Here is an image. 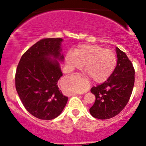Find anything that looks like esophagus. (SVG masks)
Here are the masks:
<instances>
[{"label": "esophagus", "mask_w": 146, "mask_h": 146, "mask_svg": "<svg viewBox=\"0 0 146 146\" xmlns=\"http://www.w3.org/2000/svg\"><path fill=\"white\" fill-rule=\"evenodd\" d=\"M78 76H80V75H78ZM77 95V94H73V95Z\"/></svg>", "instance_id": "obj_1"}]
</instances>
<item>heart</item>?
Here are the masks:
<instances>
[{"mask_svg":"<svg viewBox=\"0 0 146 146\" xmlns=\"http://www.w3.org/2000/svg\"><path fill=\"white\" fill-rule=\"evenodd\" d=\"M65 61L70 71L85 65L87 73L98 83L106 81L111 76L117 64L114 51L98 44L79 45L74 53L69 51L66 54Z\"/></svg>","mask_w":146,"mask_h":146,"instance_id":"obj_1","label":"heart"}]
</instances>
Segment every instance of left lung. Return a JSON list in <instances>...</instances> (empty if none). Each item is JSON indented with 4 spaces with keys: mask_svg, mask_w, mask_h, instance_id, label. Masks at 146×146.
<instances>
[{
    "mask_svg": "<svg viewBox=\"0 0 146 146\" xmlns=\"http://www.w3.org/2000/svg\"><path fill=\"white\" fill-rule=\"evenodd\" d=\"M116 52L117 64L111 76L90 90L95 95V102L90 112L96 119H108L117 115L126 107L133 91L135 81L133 64L118 47Z\"/></svg>",
    "mask_w": 146,
    "mask_h": 146,
    "instance_id": "left-lung-1",
    "label": "left lung"
}]
</instances>
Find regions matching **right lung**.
I'll return each instance as SVG.
<instances>
[{
	"label": "right lung",
	"instance_id": "right-lung-1",
	"mask_svg": "<svg viewBox=\"0 0 146 146\" xmlns=\"http://www.w3.org/2000/svg\"><path fill=\"white\" fill-rule=\"evenodd\" d=\"M61 38H45L22 56L15 73V88L25 108L34 117L51 120L61 114L68 101L57 82L63 76L58 61Z\"/></svg>",
	"mask_w": 146,
	"mask_h": 146
}]
</instances>
